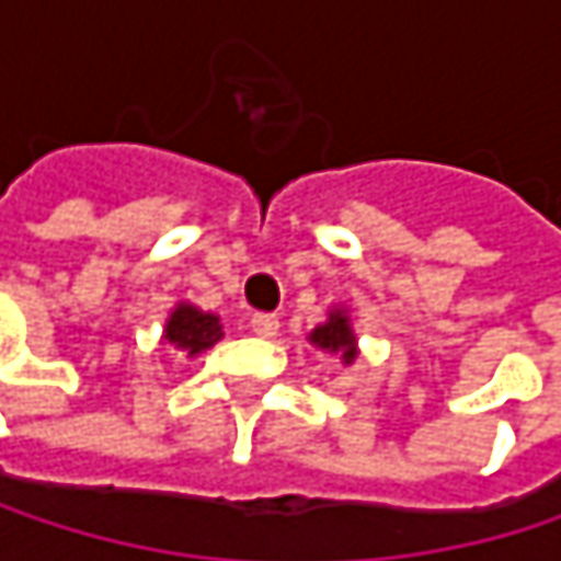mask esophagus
<instances>
[{"instance_id": "obj_1", "label": "esophagus", "mask_w": 561, "mask_h": 561, "mask_svg": "<svg viewBox=\"0 0 561 561\" xmlns=\"http://www.w3.org/2000/svg\"><path fill=\"white\" fill-rule=\"evenodd\" d=\"M250 328H253V334H260V337H276V334H279V318H276V314H266V311H256V314L250 318Z\"/></svg>"}]
</instances>
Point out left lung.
Listing matches in <instances>:
<instances>
[{"label": "left lung", "mask_w": 561, "mask_h": 561, "mask_svg": "<svg viewBox=\"0 0 561 561\" xmlns=\"http://www.w3.org/2000/svg\"><path fill=\"white\" fill-rule=\"evenodd\" d=\"M311 344L321 347V351H341L344 354V364H351L354 354H357L354 351V331L347 324V314H341V311H334L324 324H318L311 331Z\"/></svg>", "instance_id": "obj_1"}]
</instances>
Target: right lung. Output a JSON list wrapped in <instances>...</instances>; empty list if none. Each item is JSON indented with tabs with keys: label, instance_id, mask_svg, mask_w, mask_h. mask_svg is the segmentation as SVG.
Listing matches in <instances>:
<instances>
[{
	"label": "right lung",
	"instance_id": "right-lung-1",
	"mask_svg": "<svg viewBox=\"0 0 561 561\" xmlns=\"http://www.w3.org/2000/svg\"><path fill=\"white\" fill-rule=\"evenodd\" d=\"M224 337L217 314H204L191 305H178L171 311L169 324H165V341H171L174 347L187 351V357L204 354L207 347H214Z\"/></svg>",
	"mask_w": 561,
	"mask_h": 561
}]
</instances>
